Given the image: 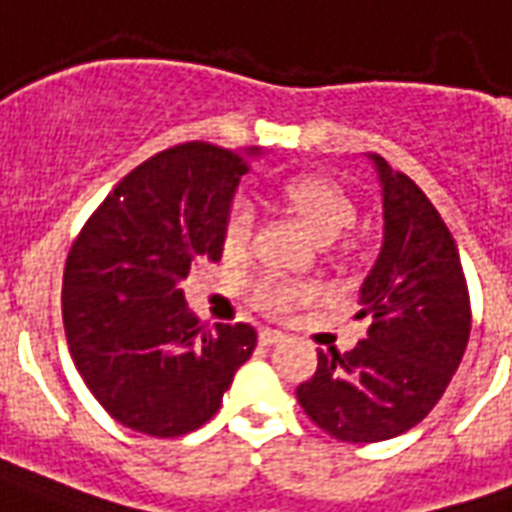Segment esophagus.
Here are the masks:
<instances>
[{"instance_id": "34e87169", "label": "esophagus", "mask_w": 512, "mask_h": 512, "mask_svg": "<svg viewBox=\"0 0 512 512\" xmlns=\"http://www.w3.org/2000/svg\"><path fill=\"white\" fill-rule=\"evenodd\" d=\"M260 344H276V342H282L285 339V333L282 331H276V328H260Z\"/></svg>"}]
</instances>
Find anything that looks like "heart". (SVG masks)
Returning <instances> with one entry per match:
<instances>
[{
	"label": "heart",
	"mask_w": 512,
	"mask_h": 512,
	"mask_svg": "<svg viewBox=\"0 0 512 512\" xmlns=\"http://www.w3.org/2000/svg\"><path fill=\"white\" fill-rule=\"evenodd\" d=\"M276 195L320 241H331L344 227L355 222V203L347 195V189L320 173H301L285 179L276 187ZM252 230H255V208L246 198H233L225 208L222 230H219L222 252L227 257L246 255L252 244ZM246 293L257 309L268 314H285L304 298L306 285H298L279 274H260L249 282Z\"/></svg>",
	"instance_id": "b5f03b06"
}]
</instances>
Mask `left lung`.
Segmentation results:
<instances>
[{
    "label": "left lung",
    "instance_id": "8db88e82",
    "mask_svg": "<svg viewBox=\"0 0 512 512\" xmlns=\"http://www.w3.org/2000/svg\"><path fill=\"white\" fill-rule=\"evenodd\" d=\"M385 241L361 287L366 339L317 352L298 404L333 439L380 442L426 418L464 358L472 306L456 241L423 189L374 154Z\"/></svg>",
    "mask_w": 512,
    "mask_h": 512
}]
</instances>
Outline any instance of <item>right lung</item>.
Listing matches in <instances>:
<instances>
[{
  "label": "right lung",
  "mask_w": 512,
  "mask_h": 512,
  "mask_svg": "<svg viewBox=\"0 0 512 512\" xmlns=\"http://www.w3.org/2000/svg\"><path fill=\"white\" fill-rule=\"evenodd\" d=\"M252 151L203 140L140 162L70 246L62 320L75 369L127 429L181 437L217 415L257 344L252 325L206 328L181 279L222 257L219 230Z\"/></svg>",
  "instance_id": "1"
}]
</instances>
